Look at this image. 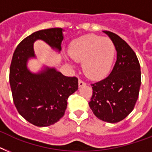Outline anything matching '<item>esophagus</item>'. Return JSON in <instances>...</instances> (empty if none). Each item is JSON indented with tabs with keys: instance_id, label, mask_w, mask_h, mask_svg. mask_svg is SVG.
Masks as SVG:
<instances>
[{
	"instance_id": "34e87169",
	"label": "esophagus",
	"mask_w": 152,
	"mask_h": 152,
	"mask_svg": "<svg viewBox=\"0 0 152 152\" xmlns=\"http://www.w3.org/2000/svg\"><path fill=\"white\" fill-rule=\"evenodd\" d=\"M78 84H79V87H80V88H81V87H83V86L86 85V83L84 82V81L81 80H79Z\"/></svg>"
}]
</instances>
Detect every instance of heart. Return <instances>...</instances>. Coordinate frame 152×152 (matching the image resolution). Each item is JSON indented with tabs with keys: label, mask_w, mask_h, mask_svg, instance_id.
Returning a JSON list of instances; mask_svg holds the SVG:
<instances>
[{
	"label": "heart",
	"mask_w": 152,
	"mask_h": 152,
	"mask_svg": "<svg viewBox=\"0 0 152 152\" xmlns=\"http://www.w3.org/2000/svg\"><path fill=\"white\" fill-rule=\"evenodd\" d=\"M69 53L75 61L83 62V71L88 78L98 80L110 71L115 46L108 38L88 34L74 40Z\"/></svg>",
	"instance_id": "obj_1"
}]
</instances>
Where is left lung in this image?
<instances>
[{"mask_svg": "<svg viewBox=\"0 0 152 152\" xmlns=\"http://www.w3.org/2000/svg\"><path fill=\"white\" fill-rule=\"evenodd\" d=\"M117 51L115 64L106 78L91 84L93 94L89 102L99 119L117 123L134 109L141 84L139 61L132 49L118 34L104 31Z\"/></svg>", "mask_w": 152, "mask_h": 152, "instance_id": "1", "label": "left lung"}]
</instances>
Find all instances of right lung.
Instances as JSON below:
<instances>
[{"label":"right lung","instance_id":"right-lung-1","mask_svg":"<svg viewBox=\"0 0 152 152\" xmlns=\"http://www.w3.org/2000/svg\"><path fill=\"white\" fill-rule=\"evenodd\" d=\"M63 31L50 28L34 32L18 45L11 62L9 83L14 104L23 118L39 127L57 122L64 116L68 98L78 89V79L64 76L55 68L45 66L37 73L27 68L28 60L36 57L34 42L42 40L60 53Z\"/></svg>","mask_w":152,"mask_h":152}]
</instances>
